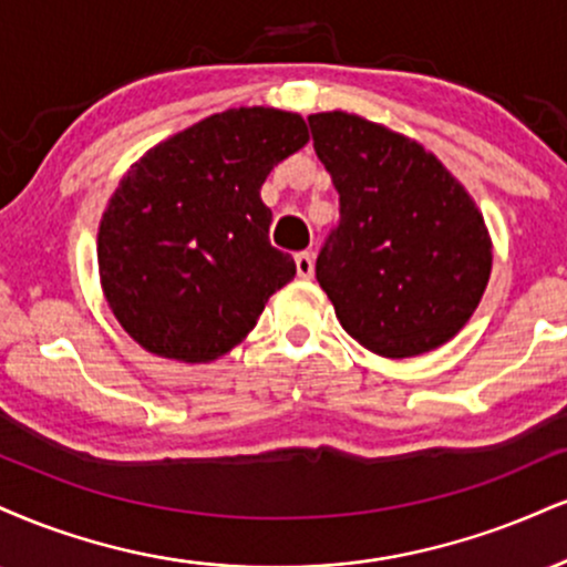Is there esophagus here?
Wrapping results in <instances>:
<instances>
[{
	"label": "esophagus",
	"mask_w": 567,
	"mask_h": 567,
	"mask_svg": "<svg viewBox=\"0 0 567 567\" xmlns=\"http://www.w3.org/2000/svg\"><path fill=\"white\" fill-rule=\"evenodd\" d=\"M296 271L301 279H311L313 277V256L309 250H303V254H296Z\"/></svg>",
	"instance_id": "1"
}]
</instances>
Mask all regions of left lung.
I'll return each mask as SVG.
<instances>
[{
	"label": "left lung",
	"mask_w": 567,
	"mask_h": 567,
	"mask_svg": "<svg viewBox=\"0 0 567 567\" xmlns=\"http://www.w3.org/2000/svg\"><path fill=\"white\" fill-rule=\"evenodd\" d=\"M340 195L317 279L353 340L388 359L433 351L478 309L491 237L467 189L420 142L332 111L309 115Z\"/></svg>",
	"instance_id": "left-lung-1"
}]
</instances>
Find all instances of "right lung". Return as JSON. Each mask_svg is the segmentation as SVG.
<instances>
[{
	"instance_id": "1",
	"label": "right lung",
	"mask_w": 567,
	"mask_h": 567,
	"mask_svg": "<svg viewBox=\"0 0 567 567\" xmlns=\"http://www.w3.org/2000/svg\"><path fill=\"white\" fill-rule=\"evenodd\" d=\"M309 142L298 113L229 107L147 150L97 231L100 282L142 349L200 364L235 349L296 261L269 243L261 184Z\"/></svg>"
}]
</instances>
